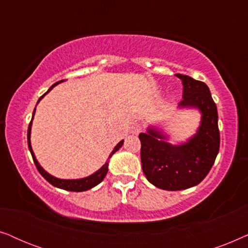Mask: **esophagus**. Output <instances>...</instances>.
<instances>
[{
    "instance_id": "1",
    "label": "esophagus",
    "mask_w": 248,
    "mask_h": 248,
    "mask_svg": "<svg viewBox=\"0 0 248 248\" xmlns=\"http://www.w3.org/2000/svg\"><path fill=\"white\" fill-rule=\"evenodd\" d=\"M142 130H143V127H142V124H140V123H133V124H132L131 133L137 135V134L140 133V132H142Z\"/></svg>"
}]
</instances>
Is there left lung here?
<instances>
[{
  "label": "left lung",
  "mask_w": 248,
  "mask_h": 248,
  "mask_svg": "<svg viewBox=\"0 0 248 248\" xmlns=\"http://www.w3.org/2000/svg\"><path fill=\"white\" fill-rule=\"evenodd\" d=\"M183 83L182 107H196L202 121L198 133L182 145H171L155 130L140 133L142 170L151 184L166 191H181L201 183L219 152L218 111L208 86L188 76L176 74Z\"/></svg>",
  "instance_id": "1"
}]
</instances>
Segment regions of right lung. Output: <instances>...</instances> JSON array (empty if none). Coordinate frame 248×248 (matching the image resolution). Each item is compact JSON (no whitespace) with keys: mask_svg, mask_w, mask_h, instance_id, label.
<instances>
[{"mask_svg":"<svg viewBox=\"0 0 248 248\" xmlns=\"http://www.w3.org/2000/svg\"><path fill=\"white\" fill-rule=\"evenodd\" d=\"M62 82V81H59V82L54 83L52 87L49 88V90H52L54 87L56 86L57 83ZM47 91V93H48ZM46 93H44L42 97L39 98V100L42 99V98L45 96ZM38 100V101H39ZM33 114H35V110H33ZM33 114H32V117H33ZM32 121V120H31ZM31 121H30L29 123V127H28V133H27V137H28V147H29V150H30V154H31L32 155V159H33V162H35L36 167L37 169H38V171L40 172V175L43 176L44 178L46 179L47 182L50 183L53 186H55V187H59V188H62V189H65V191H71V192H83V191H87V189H90L94 187V186L99 184V183L103 181V179L105 178V176H106L107 171H108V159H109L111 155H113L115 152H116L118 149H120L122 145H123V141H121L120 143H118L116 147L114 148V150L111 151V154L109 155V157H108L106 164H105L103 167H101L99 170L94 172V174H93L91 176H89V177H86V178H81V179H60V178H56L54 177V176L49 175L48 172H46L44 169L40 167L38 161H37V159L35 157V155H33V151L31 149V144H30V130H31Z\"/></svg>","mask_w":248,"mask_h":248,"instance_id":"obj_1","label":"right lung"}]
</instances>
